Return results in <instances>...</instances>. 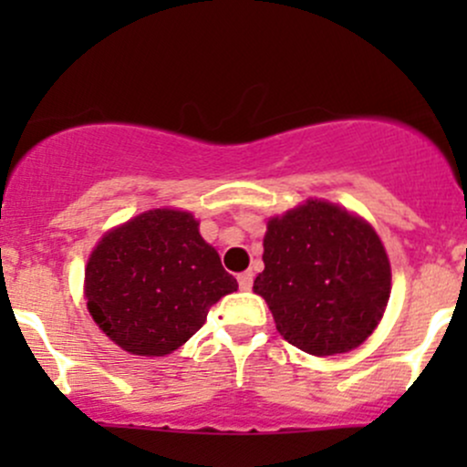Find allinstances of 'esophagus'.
I'll return each mask as SVG.
<instances>
[{
  "instance_id": "34e87169",
  "label": "esophagus",
  "mask_w": 467,
  "mask_h": 467,
  "mask_svg": "<svg viewBox=\"0 0 467 467\" xmlns=\"http://www.w3.org/2000/svg\"><path fill=\"white\" fill-rule=\"evenodd\" d=\"M237 281H239V287L241 289H250L252 287V281H254V276H252L250 270L248 272H241V275L237 276Z\"/></svg>"
}]
</instances>
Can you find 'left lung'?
Returning <instances> with one entry per match:
<instances>
[{
  "label": "left lung",
  "mask_w": 467,
  "mask_h": 467,
  "mask_svg": "<svg viewBox=\"0 0 467 467\" xmlns=\"http://www.w3.org/2000/svg\"><path fill=\"white\" fill-rule=\"evenodd\" d=\"M265 270L254 292L278 334L312 356L360 347L382 320L390 294L387 250L371 223L323 200L267 222Z\"/></svg>",
  "instance_id": "obj_1"
}]
</instances>
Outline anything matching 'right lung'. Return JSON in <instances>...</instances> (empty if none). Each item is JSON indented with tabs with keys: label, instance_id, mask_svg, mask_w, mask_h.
<instances>
[{
	"label": "right lung",
	"instance_id": "1",
	"mask_svg": "<svg viewBox=\"0 0 467 467\" xmlns=\"http://www.w3.org/2000/svg\"><path fill=\"white\" fill-rule=\"evenodd\" d=\"M217 250L186 211L153 208L99 241L85 267L94 323L133 356H166L206 323L219 298L237 292Z\"/></svg>",
	"mask_w": 467,
	"mask_h": 467
}]
</instances>
